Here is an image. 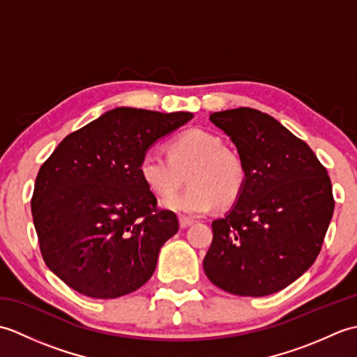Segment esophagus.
<instances>
[{
  "instance_id": "1",
  "label": "esophagus",
  "mask_w": 357,
  "mask_h": 357,
  "mask_svg": "<svg viewBox=\"0 0 357 357\" xmlns=\"http://www.w3.org/2000/svg\"><path fill=\"white\" fill-rule=\"evenodd\" d=\"M193 224V219H188L185 216H179V227L181 229H187V227H190Z\"/></svg>"
}]
</instances>
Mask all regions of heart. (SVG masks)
Wrapping results in <instances>:
<instances>
[{"label": "heart", "instance_id": "b5f03b06", "mask_svg": "<svg viewBox=\"0 0 357 357\" xmlns=\"http://www.w3.org/2000/svg\"><path fill=\"white\" fill-rule=\"evenodd\" d=\"M185 172L189 187L162 202L164 208L184 216H202L216 204L231 206L247 183V167L238 151L224 147L221 136L202 128L173 138L167 146V156L155 150L146 151L138 165L142 183L159 198L176 190Z\"/></svg>", "mask_w": 357, "mask_h": 357}]
</instances>
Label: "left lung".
I'll return each mask as SVG.
<instances>
[{
    "mask_svg": "<svg viewBox=\"0 0 357 357\" xmlns=\"http://www.w3.org/2000/svg\"><path fill=\"white\" fill-rule=\"evenodd\" d=\"M247 167L236 204L211 222L204 271L238 296L273 294L312 267L335 210L327 169L313 150L267 113L250 107L215 112Z\"/></svg>",
    "mask_w": 357,
    "mask_h": 357,
    "instance_id": "1",
    "label": "left lung"
}]
</instances>
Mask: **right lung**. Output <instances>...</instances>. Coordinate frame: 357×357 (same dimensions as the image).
<instances>
[{"label": "right lung", "mask_w": 357, "mask_h": 357, "mask_svg": "<svg viewBox=\"0 0 357 357\" xmlns=\"http://www.w3.org/2000/svg\"><path fill=\"white\" fill-rule=\"evenodd\" d=\"M193 113L118 107L67 135L35 181L32 216L45 265L78 291L115 299L153 275L179 229L138 173L151 144Z\"/></svg>", "instance_id": "add662e5"}]
</instances>
